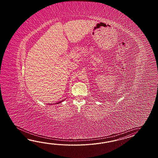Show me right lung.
<instances>
[{
    "mask_svg": "<svg viewBox=\"0 0 158 158\" xmlns=\"http://www.w3.org/2000/svg\"><path fill=\"white\" fill-rule=\"evenodd\" d=\"M63 101H64V100H63V101H61L60 102H58V103H57L56 104H59V103H61V102H62ZM55 104H56V103H55Z\"/></svg>",
    "mask_w": 158,
    "mask_h": 158,
    "instance_id": "1",
    "label": "right lung"
}]
</instances>
